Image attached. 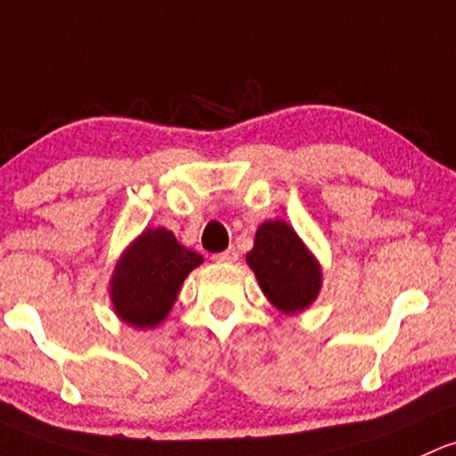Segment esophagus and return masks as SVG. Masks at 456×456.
Returning <instances> with one entry per match:
<instances>
[{"label":"esophagus","instance_id":"1","mask_svg":"<svg viewBox=\"0 0 456 456\" xmlns=\"http://www.w3.org/2000/svg\"><path fill=\"white\" fill-rule=\"evenodd\" d=\"M214 259H216V262H220V264H233V262H238V251L233 247H229L227 251L214 255Z\"/></svg>","mask_w":456,"mask_h":456}]
</instances>
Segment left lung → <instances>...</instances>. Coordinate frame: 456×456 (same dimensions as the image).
Listing matches in <instances>:
<instances>
[{
    "mask_svg": "<svg viewBox=\"0 0 456 456\" xmlns=\"http://www.w3.org/2000/svg\"><path fill=\"white\" fill-rule=\"evenodd\" d=\"M248 266L268 301L283 314L309 307L320 289V266L283 220H268L255 233Z\"/></svg>",
    "mask_w": 456,
    "mask_h": 456,
    "instance_id": "1",
    "label": "left lung"
}]
</instances>
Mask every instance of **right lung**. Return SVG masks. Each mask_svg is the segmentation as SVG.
I'll list each match as a JSON object with an SVG mask.
<instances>
[{
  "instance_id": "right-lung-1",
  "label": "right lung",
  "mask_w": 456,
  "mask_h": 456,
  "mask_svg": "<svg viewBox=\"0 0 456 456\" xmlns=\"http://www.w3.org/2000/svg\"><path fill=\"white\" fill-rule=\"evenodd\" d=\"M199 253L182 247L167 229H147L127 248L112 277V303L118 318L138 329L162 322Z\"/></svg>"
}]
</instances>
